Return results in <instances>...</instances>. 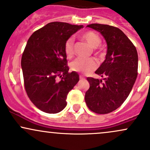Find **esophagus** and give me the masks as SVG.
Here are the masks:
<instances>
[{
    "mask_svg": "<svg viewBox=\"0 0 150 150\" xmlns=\"http://www.w3.org/2000/svg\"><path fill=\"white\" fill-rule=\"evenodd\" d=\"M84 78H85V77H84L83 75H80V79H84Z\"/></svg>",
    "mask_w": 150,
    "mask_h": 150,
    "instance_id": "esophagus-1",
    "label": "esophagus"
}]
</instances>
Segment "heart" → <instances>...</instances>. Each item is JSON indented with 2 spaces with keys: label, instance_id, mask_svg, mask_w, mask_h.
<instances>
[{
  "label": "heart",
  "instance_id": "obj_1",
  "mask_svg": "<svg viewBox=\"0 0 150 150\" xmlns=\"http://www.w3.org/2000/svg\"><path fill=\"white\" fill-rule=\"evenodd\" d=\"M81 38L85 41L92 48H97L100 45L101 40L99 35L92 31H87L81 34ZM65 53L67 57L71 58L74 53V40L73 38H69L65 42L64 46ZM97 63L93 58L85 59L78 58L71 63V69L73 71L82 73L84 74L89 73L96 69Z\"/></svg>",
  "mask_w": 150,
  "mask_h": 150
}]
</instances>
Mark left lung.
I'll use <instances>...</instances> for the list:
<instances>
[{"mask_svg": "<svg viewBox=\"0 0 150 150\" xmlns=\"http://www.w3.org/2000/svg\"><path fill=\"white\" fill-rule=\"evenodd\" d=\"M87 27L100 32L107 52L95 71L103 80L87 78L90 87L85 93V102L93 112L106 114L121 106L131 92L137 76L138 56L135 46L120 29L101 24Z\"/></svg>", "mask_w": 150, "mask_h": 150, "instance_id": "left-lung-1", "label": "left lung"}]
</instances>
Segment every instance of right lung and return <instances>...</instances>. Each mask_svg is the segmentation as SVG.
<instances>
[{
  "label": "right lung",
  "mask_w": 150,
  "mask_h": 150,
  "mask_svg": "<svg viewBox=\"0 0 150 150\" xmlns=\"http://www.w3.org/2000/svg\"><path fill=\"white\" fill-rule=\"evenodd\" d=\"M81 28L83 25L50 22L27 41L21 60L25 90L31 101L44 112L61 111L67 105L68 92L78 82L77 73H68L64 46Z\"/></svg>",
  "instance_id": "1"
}]
</instances>
